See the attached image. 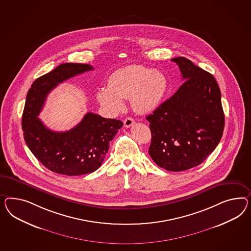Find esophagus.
<instances>
[{"label": "esophagus", "mask_w": 251, "mask_h": 251, "mask_svg": "<svg viewBox=\"0 0 251 251\" xmlns=\"http://www.w3.org/2000/svg\"><path fill=\"white\" fill-rule=\"evenodd\" d=\"M134 120L132 119V118H129V117H127L125 120H124V126L126 127V128H129V127H131L133 124H134Z\"/></svg>", "instance_id": "34e87169"}]
</instances>
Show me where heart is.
Returning a JSON list of instances; mask_svg holds the SVG:
<instances>
[{
    "label": "heart",
    "mask_w": 251,
    "mask_h": 251,
    "mask_svg": "<svg viewBox=\"0 0 251 251\" xmlns=\"http://www.w3.org/2000/svg\"><path fill=\"white\" fill-rule=\"evenodd\" d=\"M167 88L164 75L143 66H129L116 70L108 77V88L97 92V100L108 111L119 112L122 100H130L138 113H147L159 105Z\"/></svg>",
    "instance_id": "1"
}]
</instances>
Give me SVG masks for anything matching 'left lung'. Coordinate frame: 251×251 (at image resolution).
I'll use <instances>...</instances> for the list:
<instances>
[{"label": "left lung", "mask_w": 251, "mask_h": 251, "mask_svg": "<svg viewBox=\"0 0 251 251\" xmlns=\"http://www.w3.org/2000/svg\"><path fill=\"white\" fill-rule=\"evenodd\" d=\"M172 61L184 82L146 119L151 132L150 156L163 169L180 172L203 163L216 149L225 115L215 77L183 56Z\"/></svg>", "instance_id": "8db88e82"}]
</instances>
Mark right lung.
I'll return each instance as SVG.
<instances>
[{
	"label": "right lung",
	"instance_id": "1",
	"mask_svg": "<svg viewBox=\"0 0 251 251\" xmlns=\"http://www.w3.org/2000/svg\"><path fill=\"white\" fill-rule=\"evenodd\" d=\"M92 69L88 64H61L38 77L28 90L22 118L25 141L45 167L59 175L76 176L99 169L109 143L123 125L119 120L88 112L74 128L57 132L47 128L38 118L47 96L53 88Z\"/></svg>",
	"mask_w": 251,
	"mask_h": 251
}]
</instances>
